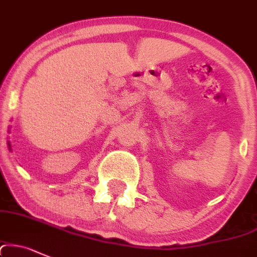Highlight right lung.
Segmentation results:
<instances>
[{"instance_id": "obj_1", "label": "right lung", "mask_w": 257, "mask_h": 257, "mask_svg": "<svg viewBox=\"0 0 257 257\" xmlns=\"http://www.w3.org/2000/svg\"><path fill=\"white\" fill-rule=\"evenodd\" d=\"M8 146H10V147H11V145H10V143H8Z\"/></svg>"}]
</instances>
